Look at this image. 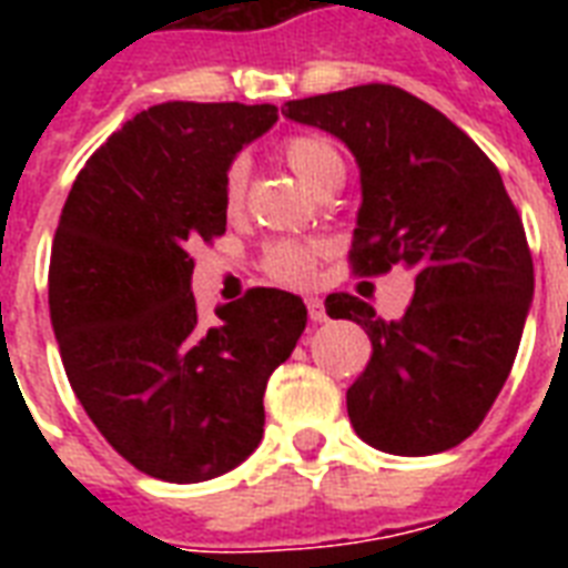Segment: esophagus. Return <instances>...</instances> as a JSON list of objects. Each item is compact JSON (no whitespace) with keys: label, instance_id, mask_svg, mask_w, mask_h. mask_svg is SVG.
I'll return each instance as SVG.
<instances>
[{"label":"esophagus","instance_id":"esophagus-1","mask_svg":"<svg viewBox=\"0 0 568 568\" xmlns=\"http://www.w3.org/2000/svg\"><path fill=\"white\" fill-rule=\"evenodd\" d=\"M306 310H310L312 324H321V321H327V310H324V303H321L318 297H310V301H306Z\"/></svg>","mask_w":568,"mask_h":568}]
</instances>
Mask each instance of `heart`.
Instances as JSON below:
<instances>
[{
    "instance_id": "1",
    "label": "heart",
    "mask_w": 568,
    "mask_h": 568,
    "mask_svg": "<svg viewBox=\"0 0 568 568\" xmlns=\"http://www.w3.org/2000/svg\"><path fill=\"white\" fill-rule=\"evenodd\" d=\"M276 153L283 159L297 180L310 191L318 194L329 180L345 176V162L324 135H288L280 141ZM244 191H247V171L244 164L232 162L223 171L221 180V203L226 214H239L244 209ZM318 250L301 241H274L262 256V267L271 280L283 285H306L315 276Z\"/></svg>"
}]
</instances>
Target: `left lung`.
Instances as JSON below:
<instances>
[{"instance_id":"obj_1","label":"left lung","mask_w":568,"mask_h":568,"mask_svg":"<svg viewBox=\"0 0 568 568\" xmlns=\"http://www.w3.org/2000/svg\"><path fill=\"white\" fill-rule=\"evenodd\" d=\"M285 118L345 141L359 164L356 274L415 271L404 318L329 294L372 359L347 388L359 439L397 457L439 454L480 427L510 377L534 301V258L501 173L442 111L395 84L285 102Z\"/></svg>"}]
</instances>
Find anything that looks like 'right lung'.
Segmentation results:
<instances>
[{"label": "right lung", "mask_w": 568, "mask_h": 568, "mask_svg": "<svg viewBox=\"0 0 568 568\" xmlns=\"http://www.w3.org/2000/svg\"><path fill=\"white\" fill-rule=\"evenodd\" d=\"M276 123V105L162 102L88 159L58 221L49 315L79 404L138 471L200 484L253 454L265 386L306 306L250 288L196 315L191 250L226 232L223 171Z\"/></svg>", "instance_id": "right-lung-1"}]
</instances>
